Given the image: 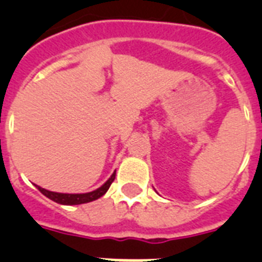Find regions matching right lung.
I'll return each instance as SVG.
<instances>
[{
	"mask_svg": "<svg viewBox=\"0 0 262 262\" xmlns=\"http://www.w3.org/2000/svg\"><path fill=\"white\" fill-rule=\"evenodd\" d=\"M115 180V172L111 174V177L108 178L107 181L102 185L101 187H98L97 190L94 191H90V193H85V194H64V193H55V191H50V190H46L43 187L38 186L35 185L36 187L39 189L43 195H46L47 198H50L51 201L53 202L60 203V205H81V203H88V202H92V201H96L98 198L103 195L106 191L108 190V187L110 185L113 184V181Z\"/></svg>",
	"mask_w": 262,
	"mask_h": 262,
	"instance_id": "obj_1",
	"label": "right lung"
}]
</instances>
